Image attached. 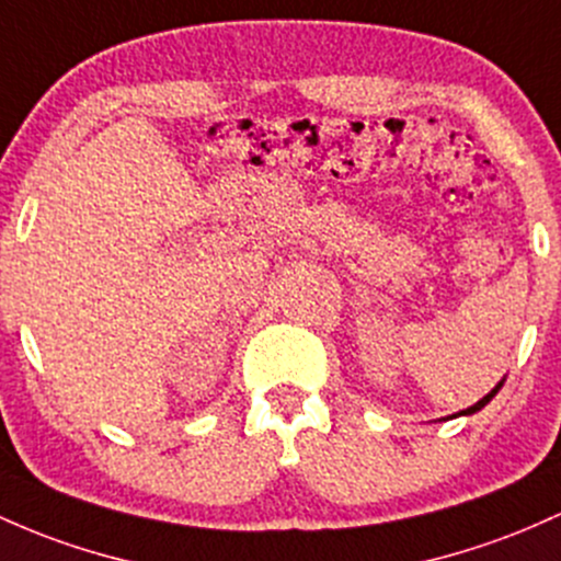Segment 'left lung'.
Returning a JSON list of instances; mask_svg holds the SVG:
<instances>
[{
    "instance_id": "1",
    "label": "left lung",
    "mask_w": 561,
    "mask_h": 561,
    "mask_svg": "<svg viewBox=\"0 0 561 561\" xmlns=\"http://www.w3.org/2000/svg\"><path fill=\"white\" fill-rule=\"evenodd\" d=\"M501 386H503V380H501V383H497V386H495V389H492V391L488 393V397H482V399H479V402H477V404H471V408H469V410H460V412H458V415H473V412H479V410H482V408H484V404H488V402H490V399H492V397H495V393H497V391H501Z\"/></svg>"
}]
</instances>
